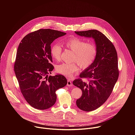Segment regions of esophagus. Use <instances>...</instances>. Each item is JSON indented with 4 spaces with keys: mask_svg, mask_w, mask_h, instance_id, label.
<instances>
[{
    "mask_svg": "<svg viewBox=\"0 0 135 135\" xmlns=\"http://www.w3.org/2000/svg\"><path fill=\"white\" fill-rule=\"evenodd\" d=\"M67 85V86H72V85H73L71 81H70V80H68Z\"/></svg>",
    "mask_w": 135,
    "mask_h": 135,
    "instance_id": "1",
    "label": "esophagus"
}]
</instances>
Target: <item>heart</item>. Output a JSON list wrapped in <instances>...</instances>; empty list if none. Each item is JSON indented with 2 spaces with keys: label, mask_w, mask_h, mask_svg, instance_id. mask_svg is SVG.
Returning a JSON list of instances; mask_svg holds the SVG:
<instances>
[{
  "label": "heart",
  "mask_w": 135,
  "mask_h": 135,
  "mask_svg": "<svg viewBox=\"0 0 135 135\" xmlns=\"http://www.w3.org/2000/svg\"><path fill=\"white\" fill-rule=\"evenodd\" d=\"M64 46L73 52L72 64L63 63L56 67L57 71L67 77H71L73 74L79 72L81 66L83 69L90 67L94 61L97 55V47L93 42H85L78 37L66 40L64 42ZM62 49L61 45L55 44L51 48V54L56 61L61 60Z\"/></svg>",
  "instance_id": "b5f03b06"
}]
</instances>
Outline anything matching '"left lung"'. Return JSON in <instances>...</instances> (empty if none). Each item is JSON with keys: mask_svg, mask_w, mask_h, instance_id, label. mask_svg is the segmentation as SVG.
Segmentation results:
<instances>
[{"mask_svg": "<svg viewBox=\"0 0 135 135\" xmlns=\"http://www.w3.org/2000/svg\"><path fill=\"white\" fill-rule=\"evenodd\" d=\"M78 35L93 38L97 47L96 58L89 68L73 81V84L82 91L76 105L82 110L97 109L105 103L113 91L119 76L118 55L112 42L97 30L75 31ZM83 79H86L85 82Z\"/></svg>", "mask_w": 135, "mask_h": 135, "instance_id": "1", "label": "left lung"}]
</instances>
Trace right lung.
<instances>
[{
  "mask_svg": "<svg viewBox=\"0 0 135 135\" xmlns=\"http://www.w3.org/2000/svg\"><path fill=\"white\" fill-rule=\"evenodd\" d=\"M66 34L58 30L41 29L27 35L18 45L15 74L23 97L36 109L52 107L56 100V90L67 83L62 75L48 76L54 69L51 44Z\"/></svg>",
  "mask_w": 135,
  "mask_h": 135,
  "instance_id": "1",
  "label": "right lung"
}]
</instances>
